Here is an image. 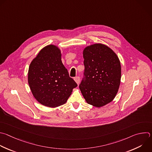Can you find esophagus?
<instances>
[{
    "label": "esophagus",
    "instance_id": "1",
    "mask_svg": "<svg viewBox=\"0 0 152 152\" xmlns=\"http://www.w3.org/2000/svg\"><path fill=\"white\" fill-rule=\"evenodd\" d=\"M74 80H75V82L77 83V85H79L80 83V77L79 76H76L74 78Z\"/></svg>",
    "mask_w": 152,
    "mask_h": 152
}]
</instances>
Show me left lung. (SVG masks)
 <instances>
[{
	"label": "left lung",
	"mask_w": 152,
	"mask_h": 152,
	"mask_svg": "<svg viewBox=\"0 0 152 152\" xmlns=\"http://www.w3.org/2000/svg\"><path fill=\"white\" fill-rule=\"evenodd\" d=\"M83 56L85 70L80 90L88 104L102 107L110 103L118 91L120 61L113 50L101 43L85 48Z\"/></svg>",
	"instance_id": "left-lung-1"
}]
</instances>
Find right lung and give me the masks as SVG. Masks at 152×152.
I'll return each mask as SVG.
<instances>
[{"mask_svg": "<svg viewBox=\"0 0 152 152\" xmlns=\"http://www.w3.org/2000/svg\"><path fill=\"white\" fill-rule=\"evenodd\" d=\"M60 50L55 45L43 48L31 61L28 82L38 102L49 107L66 103L73 88L77 85L69 76L61 61Z\"/></svg>", "mask_w": 152, "mask_h": 152, "instance_id": "right-lung-1", "label": "right lung"}]
</instances>
